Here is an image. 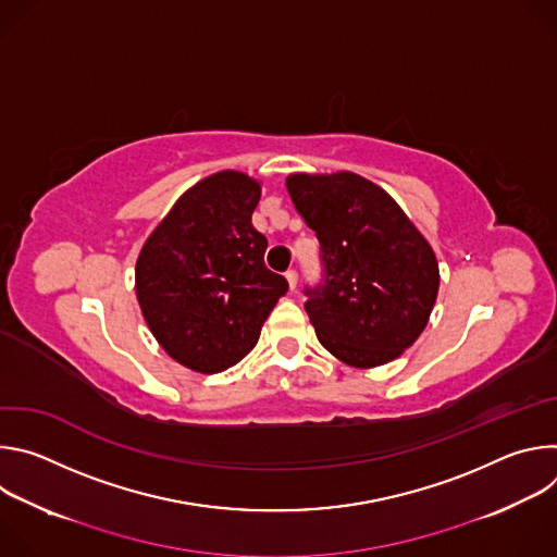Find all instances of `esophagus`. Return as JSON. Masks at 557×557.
Returning a JSON list of instances; mask_svg holds the SVG:
<instances>
[{"label": "esophagus", "instance_id": "esophagus-1", "mask_svg": "<svg viewBox=\"0 0 557 557\" xmlns=\"http://www.w3.org/2000/svg\"><path fill=\"white\" fill-rule=\"evenodd\" d=\"M286 282H288V288L295 290V286H297V271L288 269V271H286Z\"/></svg>", "mask_w": 557, "mask_h": 557}]
</instances>
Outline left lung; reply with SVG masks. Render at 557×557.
Segmentation results:
<instances>
[{"instance_id": "left-lung-1", "label": "left lung", "mask_w": 557, "mask_h": 557, "mask_svg": "<svg viewBox=\"0 0 557 557\" xmlns=\"http://www.w3.org/2000/svg\"><path fill=\"white\" fill-rule=\"evenodd\" d=\"M286 189L320 240L322 282L304 288L317 339L355 368L396 359L436 301L432 247L399 205L357 174H293Z\"/></svg>"}]
</instances>
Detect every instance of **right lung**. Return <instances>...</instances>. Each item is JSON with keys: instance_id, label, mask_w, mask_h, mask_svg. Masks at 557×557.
<instances>
[{"instance_id": "right-lung-1", "label": "right lung", "mask_w": 557, "mask_h": 557, "mask_svg": "<svg viewBox=\"0 0 557 557\" xmlns=\"http://www.w3.org/2000/svg\"><path fill=\"white\" fill-rule=\"evenodd\" d=\"M260 185L220 172L194 185L153 228L136 262V297L165 352L213 374L245 359L288 282L264 264L253 228Z\"/></svg>"}]
</instances>
